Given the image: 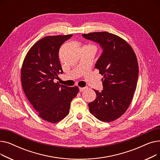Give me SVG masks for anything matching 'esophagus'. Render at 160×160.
Segmentation results:
<instances>
[{"mask_svg": "<svg viewBox=\"0 0 160 160\" xmlns=\"http://www.w3.org/2000/svg\"><path fill=\"white\" fill-rule=\"evenodd\" d=\"M86 89V88H79V91H80V92H83V91H85Z\"/></svg>", "mask_w": 160, "mask_h": 160, "instance_id": "obj_1", "label": "esophagus"}]
</instances>
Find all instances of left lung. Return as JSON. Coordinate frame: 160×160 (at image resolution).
Instances as JSON below:
<instances>
[{
	"label": "left lung",
	"mask_w": 160,
	"mask_h": 160,
	"mask_svg": "<svg viewBox=\"0 0 160 160\" xmlns=\"http://www.w3.org/2000/svg\"><path fill=\"white\" fill-rule=\"evenodd\" d=\"M99 43L102 53L95 68L103 76V90L89 103L90 113L103 122L115 121L127 110L136 89L139 66L136 55L124 39L107 32L83 33Z\"/></svg>",
	"instance_id": "left-lung-1"
}]
</instances>
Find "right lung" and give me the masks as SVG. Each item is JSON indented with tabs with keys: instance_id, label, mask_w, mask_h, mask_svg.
I'll use <instances>...</instances> for the list:
<instances>
[{
	"instance_id": "right-lung-1",
	"label": "right lung",
	"mask_w": 160,
	"mask_h": 160,
	"mask_svg": "<svg viewBox=\"0 0 160 160\" xmlns=\"http://www.w3.org/2000/svg\"><path fill=\"white\" fill-rule=\"evenodd\" d=\"M46 36L37 41L24 58L21 71L25 95L39 117L56 123L69 114L71 100L77 95V86L67 87L54 82L63 72L59 60V50L72 37Z\"/></svg>"
}]
</instances>
